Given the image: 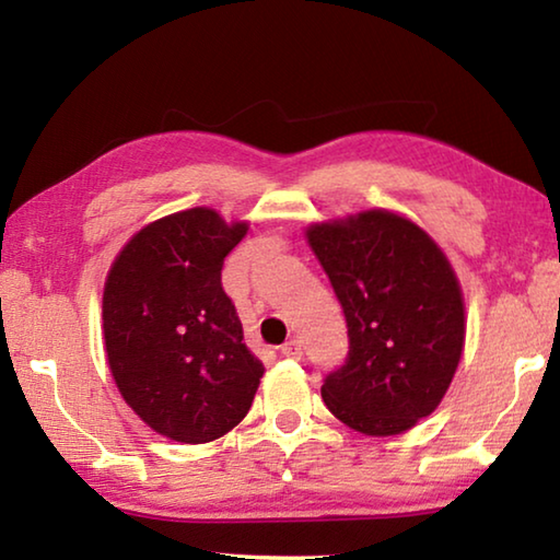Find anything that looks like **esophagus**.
Here are the masks:
<instances>
[{
    "mask_svg": "<svg viewBox=\"0 0 560 560\" xmlns=\"http://www.w3.org/2000/svg\"><path fill=\"white\" fill-rule=\"evenodd\" d=\"M281 355H287L291 360H299L303 355V348H301V340L299 338H289L287 343L281 346Z\"/></svg>",
    "mask_w": 560,
    "mask_h": 560,
    "instance_id": "obj_1",
    "label": "esophagus"
}]
</instances>
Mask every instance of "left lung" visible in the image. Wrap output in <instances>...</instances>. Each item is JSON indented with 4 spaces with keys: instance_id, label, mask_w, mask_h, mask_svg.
<instances>
[{
    "instance_id": "left-lung-1",
    "label": "left lung",
    "mask_w": 560,
    "mask_h": 560,
    "mask_svg": "<svg viewBox=\"0 0 560 560\" xmlns=\"http://www.w3.org/2000/svg\"><path fill=\"white\" fill-rule=\"evenodd\" d=\"M306 240L348 324L346 363L320 387L326 407L368 438L412 430L450 390L467 336L447 254L390 210L314 222Z\"/></svg>"
}]
</instances>
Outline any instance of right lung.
<instances>
[{
  "label": "right lung",
  "instance_id": "1",
  "mask_svg": "<svg viewBox=\"0 0 560 560\" xmlns=\"http://www.w3.org/2000/svg\"><path fill=\"white\" fill-rule=\"evenodd\" d=\"M249 222L192 207L145 224L103 287V343L122 400L150 430L205 444L240 424L261 360L222 289V264Z\"/></svg>",
  "mask_w": 560,
  "mask_h": 560
}]
</instances>
